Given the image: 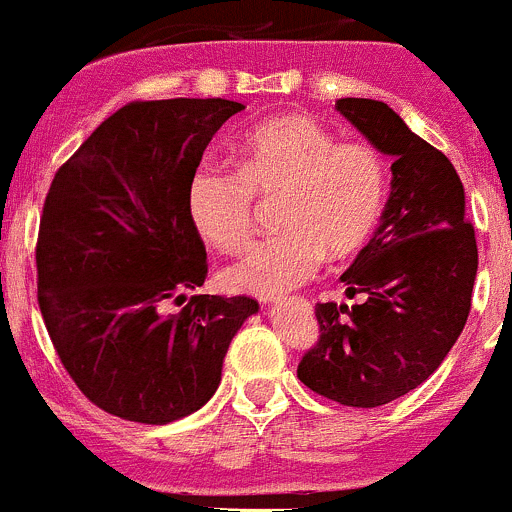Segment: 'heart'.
<instances>
[{"label": "heart", "instance_id": "1", "mask_svg": "<svg viewBox=\"0 0 512 512\" xmlns=\"http://www.w3.org/2000/svg\"><path fill=\"white\" fill-rule=\"evenodd\" d=\"M236 171L204 164L189 181V216L221 251H241L254 236L256 201H276V239L256 244L224 268L231 291L276 296L316 276L323 256L361 249L386 206L388 169L368 144H338L311 116H278L246 131L234 146Z\"/></svg>", "mask_w": 512, "mask_h": 512}]
</instances>
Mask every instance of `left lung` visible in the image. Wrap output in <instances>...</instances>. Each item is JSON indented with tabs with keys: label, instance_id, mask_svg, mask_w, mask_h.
Masks as SVG:
<instances>
[{
	"label": "left lung",
	"instance_id": "left-lung-1",
	"mask_svg": "<svg viewBox=\"0 0 512 512\" xmlns=\"http://www.w3.org/2000/svg\"><path fill=\"white\" fill-rule=\"evenodd\" d=\"M336 109L393 156L391 196L376 234L341 276L356 306L318 303V343L298 363L313 393L341 406L378 408L406 396L443 363L470 313L478 246L465 191L443 151L376 99Z\"/></svg>",
	"mask_w": 512,
	"mask_h": 512
}]
</instances>
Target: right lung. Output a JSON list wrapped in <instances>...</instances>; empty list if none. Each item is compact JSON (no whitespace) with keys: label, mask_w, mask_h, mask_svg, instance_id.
I'll use <instances>...</instances> for the list:
<instances>
[{"label":"right lung","mask_w":512,"mask_h":512,"mask_svg":"<svg viewBox=\"0 0 512 512\" xmlns=\"http://www.w3.org/2000/svg\"><path fill=\"white\" fill-rule=\"evenodd\" d=\"M244 109L229 99L131 101L57 171L37 241L44 326L62 366L101 411L164 426L221 383L231 338L258 311L204 286L206 249L189 181L211 136Z\"/></svg>","instance_id":"1"}]
</instances>
